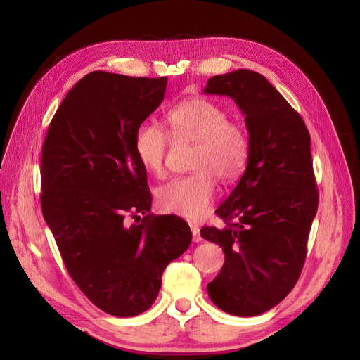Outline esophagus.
Instances as JSON below:
<instances>
[{
	"label": "esophagus",
	"instance_id": "1",
	"mask_svg": "<svg viewBox=\"0 0 360 360\" xmlns=\"http://www.w3.org/2000/svg\"><path fill=\"white\" fill-rule=\"evenodd\" d=\"M191 225V231H192V237H193V242H201V236H200V228L197 224H189Z\"/></svg>",
	"mask_w": 360,
	"mask_h": 360
}]
</instances>
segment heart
Instances as JSON below:
<instances>
[{"label": "heart", "mask_w": 360, "mask_h": 360, "mask_svg": "<svg viewBox=\"0 0 360 360\" xmlns=\"http://www.w3.org/2000/svg\"><path fill=\"white\" fill-rule=\"evenodd\" d=\"M171 136L195 143L193 174L172 179L158 191L162 210L186 219H200L216 193V180L233 181L243 172L249 158V138L240 123L228 120L225 108L205 97H191L172 106L165 115ZM169 138L151 122H143L134 136L141 165L160 176L165 168Z\"/></svg>", "instance_id": "b5f03b06"}]
</instances>
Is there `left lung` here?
<instances>
[{"mask_svg":"<svg viewBox=\"0 0 360 360\" xmlns=\"http://www.w3.org/2000/svg\"><path fill=\"white\" fill-rule=\"evenodd\" d=\"M202 91L231 97L249 134L246 169L216 210L226 225L200 231L225 254L207 292L219 309L254 317L287 297L307 258L319 207L311 136L284 96L257 72L213 76Z\"/></svg>","mask_w":360,"mask_h":360,"instance_id":"8db88e82","label":"left lung"}]
</instances>
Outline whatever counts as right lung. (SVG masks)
Masks as SVG:
<instances>
[{
    "instance_id": "right-lung-1",
    "label": "right lung",
    "mask_w": 360,
    "mask_h": 360,
    "mask_svg": "<svg viewBox=\"0 0 360 360\" xmlns=\"http://www.w3.org/2000/svg\"><path fill=\"white\" fill-rule=\"evenodd\" d=\"M167 82L85 75L61 102L41 148L43 217L75 284L114 317L147 311L163 270L192 242L181 217L150 213L147 171L134 148L135 130L162 103Z\"/></svg>"
}]
</instances>
